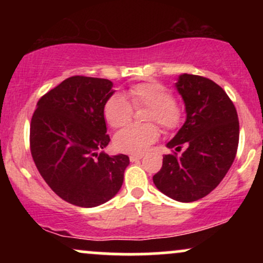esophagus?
Segmentation results:
<instances>
[{
    "instance_id": "1",
    "label": "esophagus",
    "mask_w": 263,
    "mask_h": 263,
    "mask_svg": "<svg viewBox=\"0 0 263 263\" xmlns=\"http://www.w3.org/2000/svg\"><path fill=\"white\" fill-rule=\"evenodd\" d=\"M140 159H142V156L141 155H132V156H129V161H131V162H137V161H140Z\"/></svg>"
}]
</instances>
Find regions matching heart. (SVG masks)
I'll return each instance as SVG.
<instances>
[{"mask_svg": "<svg viewBox=\"0 0 263 263\" xmlns=\"http://www.w3.org/2000/svg\"><path fill=\"white\" fill-rule=\"evenodd\" d=\"M128 101L125 96L116 93L108 99L104 108L105 119L114 128L122 127L131 121L132 104L135 108L148 107L147 122L159 123L163 128L174 129L182 121V108L172 98L168 87L157 81L137 84L127 91ZM159 128L156 125L128 126L115 136L114 144L120 152L142 155L158 140Z\"/></svg>", "mask_w": 263, "mask_h": 263, "instance_id": "obj_1", "label": "heart"}]
</instances>
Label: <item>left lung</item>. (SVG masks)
<instances>
[{"instance_id":"obj_1","label":"left lung","mask_w":263,"mask_h":263,"mask_svg":"<svg viewBox=\"0 0 263 263\" xmlns=\"http://www.w3.org/2000/svg\"><path fill=\"white\" fill-rule=\"evenodd\" d=\"M185 106V122L165 146L185 151L165 155L161 171L153 176L159 192L180 203L208 195L230 170L238 146L236 108L213 80L180 74L174 84Z\"/></svg>"}]
</instances>
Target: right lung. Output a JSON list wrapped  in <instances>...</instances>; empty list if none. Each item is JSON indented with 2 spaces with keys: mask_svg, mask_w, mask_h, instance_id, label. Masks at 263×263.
<instances>
[{
  "mask_svg": "<svg viewBox=\"0 0 263 263\" xmlns=\"http://www.w3.org/2000/svg\"><path fill=\"white\" fill-rule=\"evenodd\" d=\"M112 81L71 77L38 101L31 121V152L37 170L58 197L95 208L121 189L129 164L126 155L104 153V108L115 93Z\"/></svg>",
  "mask_w": 263,
  "mask_h": 263,
  "instance_id": "1",
  "label": "right lung"
}]
</instances>
